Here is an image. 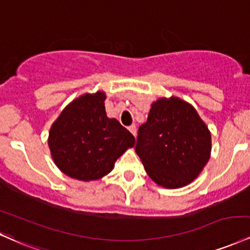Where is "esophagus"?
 Segmentation results:
<instances>
[{"mask_svg":"<svg viewBox=\"0 0 250 250\" xmlns=\"http://www.w3.org/2000/svg\"><path fill=\"white\" fill-rule=\"evenodd\" d=\"M128 129H129V131H130L131 134L134 135V136H136V125H130L128 127Z\"/></svg>","mask_w":250,"mask_h":250,"instance_id":"obj_1","label":"esophagus"}]
</instances>
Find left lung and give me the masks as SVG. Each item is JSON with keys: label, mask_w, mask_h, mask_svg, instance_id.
<instances>
[{"label": "left lung", "mask_w": 250, "mask_h": 250, "mask_svg": "<svg viewBox=\"0 0 250 250\" xmlns=\"http://www.w3.org/2000/svg\"><path fill=\"white\" fill-rule=\"evenodd\" d=\"M135 151L158 185L182 188L197 178L208 161L211 134L188 102L159 99L138 128Z\"/></svg>", "instance_id": "8db88e82"}]
</instances>
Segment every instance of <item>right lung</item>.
Listing matches in <instances>:
<instances>
[{"mask_svg":"<svg viewBox=\"0 0 250 250\" xmlns=\"http://www.w3.org/2000/svg\"><path fill=\"white\" fill-rule=\"evenodd\" d=\"M104 93L85 94L62 110L50 130L49 146L57 167L68 177L96 180L113 170L114 163L135 137L117 120L108 119Z\"/></svg>","mask_w":250,"mask_h":250,"instance_id":"obj_1","label":"right lung"}]
</instances>
